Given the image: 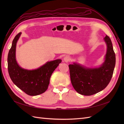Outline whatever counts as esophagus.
I'll return each instance as SVG.
<instances>
[{
    "label": "esophagus",
    "instance_id": "obj_1",
    "mask_svg": "<svg viewBox=\"0 0 124 124\" xmlns=\"http://www.w3.org/2000/svg\"><path fill=\"white\" fill-rule=\"evenodd\" d=\"M63 60H64V61H65V62H69V61H70V57H69V56L67 55V56H65L64 58H63Z\"/></svg>",
    "mask_w": 124,
    "mask_h": 124
}]
</instances>
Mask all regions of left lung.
I'll return each mask as SVG.
<instances>
[{
  "label": "left lung",
  "instance_id": "8db88e82",
  "mask_svg": "<svg viewBox=\"0 0 124 124\" xmlns=\"http://www.w3.org/2000/svg\"><path fill=\"white\" fill-rule=\"evenodd\" d=\"M107 51L103 65L98 68H87L74 63L69 65L71 82L74 89L84 96L94 95L106 88L111 80L115 65V54L110 37L104 38Z\"/></svg>",
  "mask_w": 124,
  "mask_h": 124
}]
</instances>
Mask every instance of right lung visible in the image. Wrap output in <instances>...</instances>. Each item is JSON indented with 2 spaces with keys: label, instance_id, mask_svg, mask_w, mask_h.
Returning a JSON list of instances; mask_svg holds the SVG:
<instances>
[{
  "label": "right lung",
  "instance_id": "right-lung-1",
  "mask_svg": "<svg viewBox=\"0 0 124 124\" xmlns=\"http://www.w3.org/2000/svg\"><path fill=\"white\" fill-rule=\"evenodd\" d=\"M21 35L15 37L8 56V69L11 80L22 91L29 96H37L46 92L50 83L52 73L57 68L61 59L47 62L39 68L27 70L18 66L16 59V42Z\"/></svg>",
  "mask_w": 124,
  "mask_h": 124
}]
</instances>
